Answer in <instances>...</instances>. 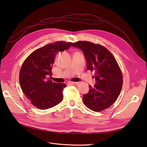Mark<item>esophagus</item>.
I'll use <instances>...</instances> for the list:
<instances>
[{
    "instance_id": "1",
    "label": "esophagus",
    "mask_w": 147,
    "mask_h": 147,
    "mask_svg": "<svg viewBox=\"0 0 147 147\" xmlns=\"http://www.w3.org/2000/svg\"><path fill=\"white\" fill-rule=\"evenodd\" d=\"M69 84H78L79 83L78 82H69Z\"/></svg>"
}]
</instances>
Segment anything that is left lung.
I'll use <instances>...</instances> for the list:
<instances>
[{
    "label": "left lung",
    "instance_id": "left-lung-1",
    "mask_svg": "<svg viewBox=\"0 0 147 147\" xmlns=\"http://www.w3.org/2000/svg\"><path fill=\"white\" fill-rule=\"evenodd\" d=\"M74 47L83 51L87 63V70L94 72L96 80L94 87L83 94L86 107L94 112H101L116 101L121 92L123 78L121 70L115 57L107 49L99 44L87 41L71 43Z\"/></svg>",
    "mask_w": 147,
    "mask_h": 147
}]
</instances>
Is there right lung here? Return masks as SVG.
<instances>
[{
	"label": "right lung",
	"mask_w": 147,
	"mask_h": 147,
	"mask_svg": "<svg viewBox=\"0 0 147 147\" xmlns=\"http://www.w3.org/2000/svg\"><path fill=\"white\" fill-rule=\"evenodd\" d=\"M71 46V42L57 41L48 43L30 54L20 71L21 90L31 104L39 109L45 110L59 104L63 99L65 83H56L51 80L52 65L57 52Z\"/></svg>",
	"instance_id": "1"
}]
</instances>
